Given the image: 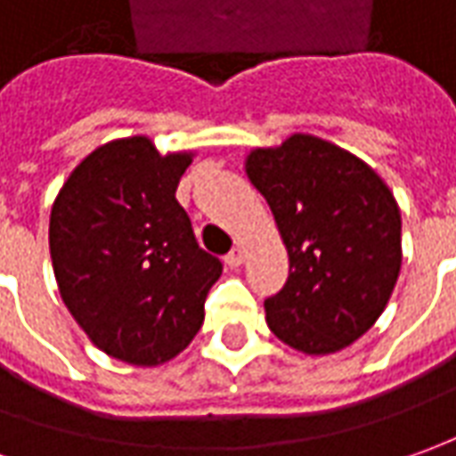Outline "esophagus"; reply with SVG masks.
<instances>
[{"label":"esophagus","mask_w":456,"mask_h":456,"mask_svg":"<svg viewBox=\"0 0 456 456\" xmlns=\"http://www.w3.org/2000/svg\"><path fill=\"white\" fill-rule=\"evenodd\" d=\"M244 259H247V252H244L241 247H234V249L224 256V262H227L229 267H241V265H244Z\"/></svg>","instance_id":"1"}]
</instances>
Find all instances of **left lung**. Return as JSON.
I'll return each instance as SVG.
<instances>
[{"instance_id": "left-lung-1", "label": "left lung", "mask_w": 456, "mask_h": 456, "mask_svg": "<svg viewBox=\"0 0 456 456\" xmlns=\"http://www.w3.org/2000/svg\"><path fill=\"white\" fill-rule=\"evenodd\" d=\"M262 191L289 254V277L265 299L267 324L305 354H332L379 319L402 267V215L382 176L332 142L292 134L252 150Z\"/></svg>"}]
</instances>
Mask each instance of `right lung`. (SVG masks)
I'll use <instances>...</instances> for the list:
<instances>
[{
	"instance_id": "add662e5",
	"label": "right lung",
	"mask_w": 456,
	"mask_h": 456,
	"mask_svg": "<svg viewBox=\"0 0 456 456\" xmlns=\"http://www.w3.org/2000/svg\"><path fill=\"white\" fill-rule=\"evenodd\" d=\"M191 157L159 154L147 137L114 139L77 164L52 207L59 294L86 337L126 364L175 359L222 274L175 197Z\"/></svg>"
}]
</instances>
